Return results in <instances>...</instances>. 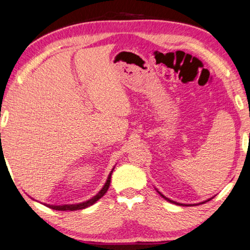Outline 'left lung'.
<instances>
[{"mask_svg":"<svg viewBox=\"0 0 250 250\" xmlns=\"http://www.w3.org/2000/svg\"><path fill=\"white\" fill-rule=\"evenodd\" d=\"M159 193V194H161L163 197H164V199H165V200H167V201H168V202H170V203H174V204H180V206H183V204H181V203H177V202H175V201H172V200H169V199H167V197L166 196H164L163 194H162V193L161 192H158ZM202 203H204V202H202Z\"/></svg>","mask_w":250,"mask_h":250,"instance_id":"obj_1","label":"left lung"}]
</instances>
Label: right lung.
<instances>
[{
	"instance_id": "add662e5",
	"label": "right lung",
	"mask_w": 250,
	"mask_h": 250,
	"mask_svg": "<svg viewBox=\"0 0 250 250\" xmlns=\"http://www.w3.org/2000/svg\"><path fill=\"white\" fill-rule=\"evenodd\" d=\"M113 169L111 170V173L109 174V176H107V180H106L105 184H104V186L102 188L101 191H100L95 196H93L92 199L85 201V202L78 203V204H65V206H51V204H44V206L48 207V208H54V210H57V211H75V210H82V208L91 207L92 204H94L96 202V201L101 199V197L104 194H105L107 189H109L110 182H111V175H112Z\"/></svg>"
}]
</instances>
